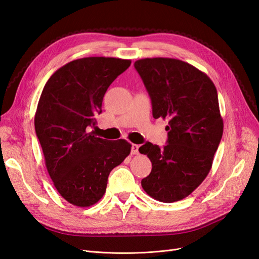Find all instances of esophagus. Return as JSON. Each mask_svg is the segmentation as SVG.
I'll return each mask as SVG.
<instances>
[{"label": "esophagus", "mask_w": 259, "mask_h": 259, "mask_svg": "<svg viewBox=\"0 0 259 259\" xmlns=\"http://www.w3.org/2000/svg\"><path fill=\"white\" fill-rule=\"evenodd\" d=\"M138 149H139V146H138V145L133 144V145H132V148H131V153H132V154H138V153H139Z\"/></svg>", "instance_id": "1"}]
</instances>
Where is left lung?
Returning <instances> with one entry per match:
<instances>
[{
	"mask_svg": "<svg viewBox=\"0 0 259 259\" xmlns=\"http://www.w3.org/2000/svg\"><path fill=\"white\" fill-rule=\"evenodd\" d=\"M134 66L151 98L153 117L168 119L166 146L139 148L152 163L142 186L160 202L183 200L209 173L223 136L216 88L204 72L179 59L145 58Z\"/></svg>",
	"mask_w": 259,
	"mask_h": 259,
	"instance_id": "8db88e82",
	"label": "left lung"
}]
</instances>
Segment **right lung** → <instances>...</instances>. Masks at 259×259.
Listing matches in <instances>:
<instances>
[{"mask_svg": "<svg viewBox=\"0 0 259 259\" xmlns=\"http://www.w3.org/2000/svg\"><path fill=\"white\" fill-rule=\"evenodd\" d=\"M131 62L113 57L76 59L59 68L44 86L35 133L55 188L72 205L88 207L103 198L110 171L131 152L126 140H107L90 132L108 88Z\"/></svg>", "mask_w": 259, "mask_h": 259, "instance_id": "1", "label": "right lung"}]
</instances>
